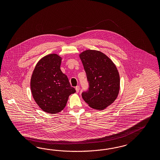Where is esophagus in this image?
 Segmentation results:
<instances>
[{
  "mask_svg": "<svg viewBox=\"0 0 160 160\" xmlns=\"http://www.w3.org/2000/svg\"><path fill=\"white\" fill-rule=\"evenodd\" d=\"M76 92H79V90H80V87H79V86H77V87H76Z\"/></svg>",
  "mask_w": 160,
  "mask_h": 160,
  "instance_id": "34e87169",
  "label": "esophagus"
}]
</instances>
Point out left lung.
I'll return each instance as SVG.
<instances>
[{"mask_svg":"<svg viewBox=\"0 0 160 160\" xmlns=\"http://www.w3.org/2000/svg\"><path fill=\"white\" fill-rule=\"evenodd\" d=\"M89 83L83 100L94 109L103 110L116 100L120 79L116 66L105 54L96 50H86L79 54Z\"/></svg>","mask_w":160,"mask_h":160,"instance_id":"obj_1","label":"left lung"}]
</instances>
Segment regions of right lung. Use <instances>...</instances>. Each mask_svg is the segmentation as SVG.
<instances>
[{
	"mask_svg": "<svg viewBox=\"0 0 160 160\" xmlns=\"http://www.w3.org/2000/svg\"><path fill=\"white\" fill-rule=\"evenodd\" d=\"M62 59L57 54L45 56L36 64L30 80L34 101L43 112L50 114L62 111L69 96L76 92L60 70Z\"/></svg>",
	"mask_w": 160,
	"mask_h": 160,
	"instance_id": "obj_1",
	"label": "right lung"
}]
</instances>
